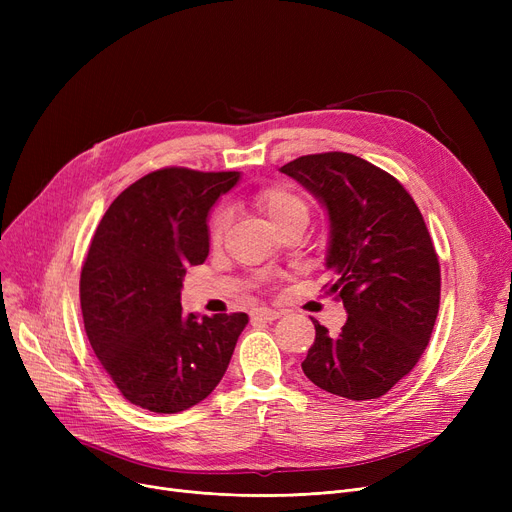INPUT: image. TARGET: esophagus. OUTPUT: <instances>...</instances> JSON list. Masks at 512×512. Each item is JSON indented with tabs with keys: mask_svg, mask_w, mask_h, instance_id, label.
I'll list each match as a JSON object with an SVG mask.
<instances>
[{
	"mask_svg": "<svg viewBox=\"0 0 512 512\" xmlns=\"http://www.w3.org/2000/svg\"><path fill=\"white\" fill-rule=\"evenodd\" d=\"M280 315H282L280 311L267 309V307H261V309L251 311V319H253V321H257V319H261V321H276Z\"/></svg>",
	"mask_w": 512,
	"mask_h": 512,
	"instance_id": "obj_1",
	"label": "esophagus"
}]
</instances>
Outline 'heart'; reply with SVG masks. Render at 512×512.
Segmentation results:
<instances>
[{"mask_svg":"<svg viewBox=\"0 0 512 512\" xmlns=\"http://www.w3.org/2000/svg\"><path fill=\"white\" fill-rule=\"evenodd\" d=\"M253 203L259 207V211L265 215L270 224L280 230L286 224L292 222H307V203L305 199L290 191L286 186H265L253 195ZM228 226V213L226 211H215L211 218V240L218 242Z\"/></svg>","mask_w":512,"mask_h":512,"instance_id":"b5f03b06","label":"heart"}]
</instances>
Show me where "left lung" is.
Returning a JSON list of instances; mask_svg holds the SVG:
<instances>
[{
  "label": "left lung",
  "instance_id": "8db88e82",
  "mask_svg": "<svg viewBox=\"0 0 512 512\" xmlns=\"http://www.w3.org/2000/svg\"><path fill=\"white\" fill-rule=\"evenodd\" d=\"M280 172L324 205L330 292L348 313L342 332L311 319L303 371L321 390L369 400L417 365L440 307V263L423 215L388 172L351 153L303 155Z\"/></svg>",
  "mask_w": 512,
  "mask_h": 512
}]
</instances>
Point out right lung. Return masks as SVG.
<instances>
[{"label":"right lung","instance_id":"obj_1","mask_svg":"<svg viewBox=\"0 0 512 512\" xmlns=\"http://www.w3.org/2000/svg\"><path fill=\"white\" fill-rule=\"evenodd\" d=\"M240 172L164 168L130 184L101 218L80 272V309L93 351L132 405L195 407L220 384L247 313L184 315L188 265L209 253V211Z\"/></svg>","mask_w":512,"mask_h":512}]
</instances>
